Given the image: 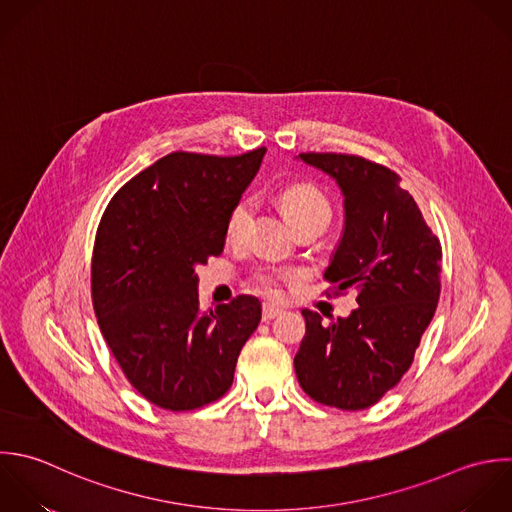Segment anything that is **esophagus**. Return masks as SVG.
Returning <instances> with one entry per match:
<instances>
[{
    "label": "esophagus",
    "instance_id": "obj_1",
    "mask_svg": "<svg viewBox=\"0 0 512 512\" xmlns=\"http://www.w3.org/2000/svg\"><path fill=\"white\" fill-rule=\"evenodd\" d=\"M281 313H283V309H279V307H275V305H271V303H265V305H263V321H271V319L279 317Z\"/></svg>",
    "mask_w": 512,
    "mask_h": 512
}]
</instances>
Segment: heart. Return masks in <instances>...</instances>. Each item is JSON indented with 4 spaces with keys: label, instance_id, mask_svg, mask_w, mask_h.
I'll use <instances>...</instances> for the list:
<instances>
[{
    "label": "heart",
    "instance_id": "obj_1",
    "mask_svg": "<svg viewBox=\"0 0 512 512\" xmlns=\"http://www.w3.org/2000/svg\"><path fill=\"white\" fill-rule=\"evenodd\" d=\"M279 207L289 221V225L297 231L305 225H327L331 219V205L323 191L311 183H289L285 185L277 195ZM255 203L253 199L245 197L233 205L227 217V237L231 241H241L249 229V223L253 219ZM295 271L289 269H275V267H263L253 273L255 287L265 295H279L283 283L293 281Z\"/></svg>",
    "mask_w": 512,
    "mask_h": 512
}]
</instances>
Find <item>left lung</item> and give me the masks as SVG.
<instances>
[{
  "mask_svg": "<svg viewBox=\"0 0 512 512\" xmlns=\"http://www.w3.org/2000/svg\"><path fill=\"white\" fill-rule=\"evenodd\" d=\"M299 157L335 177L345 195V231L325 279L333 295L355 289L359 307L329 325L303 311L295 373L321 405L369 409L409 371L435 315L441 241L393 169L347 153Z\"/></svg>",
  "mask_w": 512,
  "mask_h": 512,
  "instance_id": "1",
  "label": "left lung"
}]
</instances>
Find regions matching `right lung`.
<instances>
[{
	"label": "right lung",
	"mask_w": 512,
	"mask_h": 512,
	"mask_svg": "<svg viewBox=\"0 0 512 512\" xmlns=\"http://www.w3.org/2000/svg\"><path fill=\"white\" fill-rule=\"evenodd\" d=\"M265 151H173L103 211L91 257L97 325L131 387L159 409L193 411L223 397L261 321L249 295L203 311L195 267L223 253L229 211Z\"/></svg>",
	"instance_id": "right-lung-1"
}]
</instances>
